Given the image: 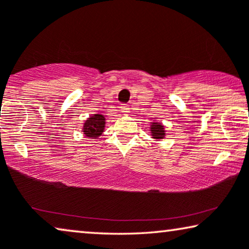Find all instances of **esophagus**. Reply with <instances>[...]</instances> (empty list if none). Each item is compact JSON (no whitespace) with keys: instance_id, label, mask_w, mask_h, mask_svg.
I'll use <instances>...</instances> for the list:
<instances>
[{"instance_id":"34e87169","label":"esophagus","mask_w":249,"mask_h":249,"mask_svg":"<svg viewBox=\"0 0 249 249\" xmlns=\"http://www.w3.org/2000/svg\"><path fill=\"white\" fill-rule=\"evenodd\" d=\"M129 110H130V108H129L128 105H125V104H122L121 107H120V112H121L122 114H125V113H128Z\"/></svg>"}]
</instances>
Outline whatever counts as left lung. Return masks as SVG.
I'll use <instances>...</instances> for the list:
<instances>
[{
  "mask_svg": "<svg viewBox=\"0 0 249 249\" xmlns=\"http://www.w3.org/2000/svg\"><path fill=\"white\" fill-rule=\"evenodd\" d=\"M149 131H151V136L154 141L159 142L162 141V139L165 138L166 136V130L164 124L160 121H152L151 124H149Z\"/></svg>",
  "mask_w": 249,
  "mask_h": 249,
  "instance_id": "8db88e82",
  "label": "left lung"
}]
</instances>
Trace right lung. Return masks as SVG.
<instances>
[{
	"mask_svg": "<svg viewBox=\"0 0 249 249\" xmlns=\"http://www.w3.org/2000/svg\"><path fill=\"white\" fill-rule=\"evenodd\" d=\"M105 128V118L101 113H95L89 115L84 122L83 131L86 137L90 139H97L104 132Z\"/></svg>",
	"mask_w": 249,
	"mask_h": 249,
	"instance_id": "right-lung-1",
	"label": "right lung"
}]
</instances>
